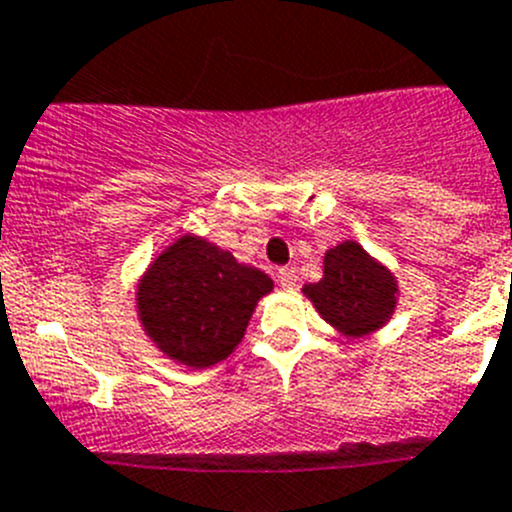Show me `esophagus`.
<instances>
[{"label":"esophagus","mask_w":512,"mask_h":512,"mask_svg":"<svg viewBox=\"0 0 512 512\" xmlns=\"http://www.w3.org/2000/svg\"><path fill=\"white\" fill-rule=\"evenodd\" d=\"M276 279H279V284L284 289H297V271L294 269H279Z\"/></svg>","instance_id":"34e87169"}]
</instances>
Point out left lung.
Wrapping results in <instances>:
<instances>
[{"mask_svg":"<svg viewBox=\"0 0 512 512\" xmlns=\"http://www.w3.org/2000/svg\"><path fill=\"white\" fill-rule=\"evenodd\" d=\"M304 294L337 330L365 335L383 325L396 307V281L355 241L325 253V276Z\"/></svg>","mask_w":512,"mask_h":512,"instance_id":"left-lung-1","label":"left lung"}]
</instances>
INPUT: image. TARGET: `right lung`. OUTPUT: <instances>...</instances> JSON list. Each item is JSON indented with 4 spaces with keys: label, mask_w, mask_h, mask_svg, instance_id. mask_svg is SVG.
<instances>
[{
    "label": "right lung",
    "mask_w": 512,
    "mask_h": 512,
    "mask_svg": "<svg viewBox=\"0 0 512 512\" xmlns=\"http://www.w3.org/2000/svg\"><path fill=\"white\" fill-rule=\"evenodd\" d=\"M271 279L203 238L182 236L149 266L139 284V317L170 358L210 368L241 342L253 307Z\"/></svg>",
    "instance_id": "add662e5"
}]
</instances>
